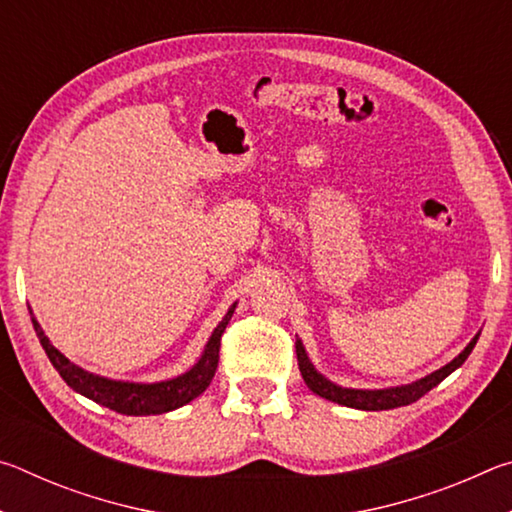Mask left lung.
I'll list each match as a JSON object with an SVG mask.
<instances>
[{
  "mask_svg": "<svg viewBox=\"0 0 512 512\" xmlns=\"http://www.w3.org/2000/svg\"><path fill=\"white\" fill-rule=\"evenodd\" d=\"M479 336H481V332L465 345V350L458 354V357L445 363L443 368L433 370L431 375L415 379V381H411V384L388 386V388H345V386L334 384L332 379H327L323 372L316 370V366L311 363L305 345H302L300 339H296V354H298V366L302 372V379H305V384L316 395L325 397V400H329V402L341 404V406H350V409L388 411V409H397V406H406V404H413L415 400H420L422 395H427L431 388H436L445 377L452 375L456 368H461L465 359L470 357V352L474 350Z\"/></svg>",
  "mask_w": 512,
  "mask_h": 512,
  "instance_id": "1",
  "label": "left lung"
}]
</instances>
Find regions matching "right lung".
<instances>
[{"instance_id": "add662e5", "label": "right lung", "mask_w": 512, "mask_h": 512, "mask_svg": "<svg viewBox=\"0 0 512 512\" xmlns=\"http://www.w3.org/2000/svg\"><path fill=\"white\" fill-rule=\"evenodd\" d=\"M237 302H232L230 309L225 311L221 323L214 327L210 339H207L201 357L192 368L185 370L183 375L162 379V381H124V379H110L90 372L76 363L69 361L63 352L54 348V343L49 341L45 329L40 327L38 318L31 311V323L36 329L38 339L45 348L49 361L54 363L58 375L65 379L69 388H74L76 393H81L88 400L97 402L108 409L124 413V415H160L169 413L173 409L189 404L196 400L207 386L219 366V348H221V336L228 327L232 314H235Z\"/></svg>"}]
</instances>
